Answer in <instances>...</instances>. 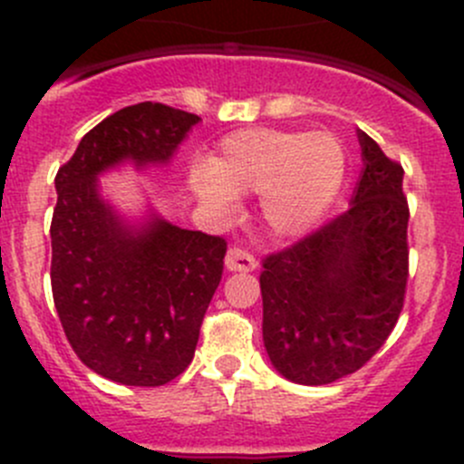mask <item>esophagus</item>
<instances>
[{"label": "esophagus", "instance_id": "obj_1", "mask_svg": "<svg viewBox=\"0 0 464 464\" xmlns=\"http://www.w3.org/2000/svg\"><path fill=\"white\" fill-rule=\"evenodd\" d=\"M224 265H227L228 271H254L258 266V262H256L249 251L240 249V246H233V249H228Z\"/></svg>", "mask_w": 464, "mask_h": 464}]
</instances>
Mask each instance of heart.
I'll use <instances>...</instances> for the list:
<instances>
[{"mask_svg": "<svg viewBox=\"0 0 464 464\" xmlns=\"http://www.w3.org/2000/svg\"><path fill=\"white\" fill-rule=\"evenodd\" d=\"M343 145L330 132L240 130L190 175L195 195L227 213L236 195L262 193V215L276 233L298 236L319 222L343 181Z\"/></svg>", "mask_w": 464, "mask_h": 464, "instance_id": "heart-1", "label": "heart"}]
</instances>
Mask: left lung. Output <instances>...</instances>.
Masks as SVG:
<instances>
[{
	"label": "left lung",
	"instance_id": "obj_1",
	"mask_svg": "<svg viewBox=\"0 0 464 464\" xmlns=\"http://www.w3.org/2000/svg\"><path fill=\"white\" fill-rule=\"evenodd\" d=\"M363 172L350 208L266 256L262 339L289 382L323 386L366 366L404 307L409 202L404 168L359 132Z\"/></svg>",
	"mask_w": 464,
	"mask_h": 464
}]
</instances>
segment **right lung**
<instances>
[{
  "mask_svg": "<svg viewBox=\"0 0 464 464\" xmlns=\"http://www.w3.org/2000/svg\"><path fill=\"white\" fill-rule=\"evenodd\" d=\"M198 121L163 102L123 107L89 130L55 175V310L78 359L125 386H163L193 362L227 240L159 218L132 231L98 198L96 177L123 159L166 163Z\"/></svg>",
  "mask_w": 464,
  "mask_h": 464,
  "instance_id": "obj_1",
  "label": "right lung"
}]
</instances>
